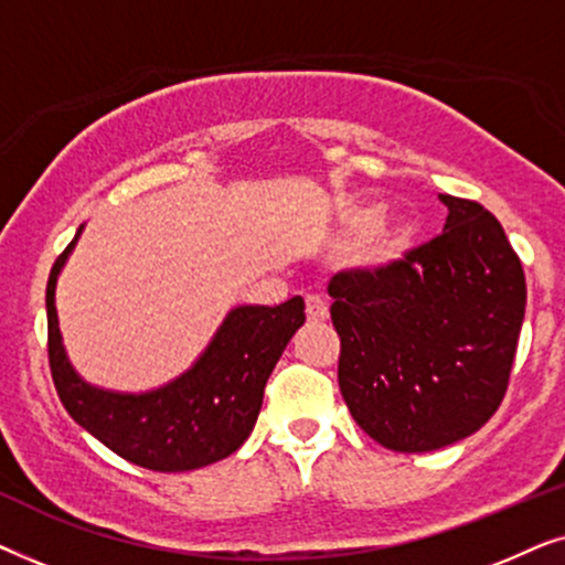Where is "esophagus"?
<instances>
[{
	"label": "esophagus",
	"mask_w": 565,
	"mask_h": 565,
	"mask_svg": "<svg viewBox=\"0 0 565 565\" xmlns=\"http://www.w3.org/2000/svg\"><path fill=\"white\" fill-rule=\"evenodd\" d=\"M306 316H308V321H311V323L327 321V319H329V306H327V300L319 298V296H308V298H306Z\"/></svg>",
	"instance_id": "esophagus-1"
}]
</instances>
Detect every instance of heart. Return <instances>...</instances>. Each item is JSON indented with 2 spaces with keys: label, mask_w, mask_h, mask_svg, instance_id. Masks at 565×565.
I'll list each match as a JSON object with an SVG mask.
<instances>
[{
  "label": "heart",
  "mask_w": 565,
  "mask_h": 565,
  "mask_svg": "<svg viewBox=\"0 0 565 565\" xmlns=\"http://www.w3.org/2000/svg\"><path fill=\"white\" fill-rule=\"evenodd\" d=\"M342 228L350 236H367L377 228V223L383 221V205L381 203H354L347 205L342 215ZM419 221L412 218V215H401L388 226H383L377 234L373 236V244H370L367 252V262L375 269H396L398 265L412 257V252L416 249V242H419Z\"/></svg>",
  "instance_id": "obj_1"
}]
</instances>
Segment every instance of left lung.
Masks as SVG:
<instances>
[{
  "label": "left lung",
  "mask_w": 565,
  "mask_h": 565,
  "mask_svg": "<svg viewBox=\"0 0 565 565\" xmlns=\"http://www.w3.org/2000/svg\"><path fill=\"white\" fill-rule=\"evenodd\" d=\"M439 200L443 234L404 265L329 282L339 391L352 419L396 452L439 450L497 414L527 306L501 223L473 200Z\"/></svg>",
  "instance_id": "left-lung-1"
}]
</instances>
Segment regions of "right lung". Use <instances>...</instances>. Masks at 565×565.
Instances as JSON below:
<instances>
[{
	"label": "right lung",
	"mask_w": 565,
	"mask_h": 565,
	"mask_svg": "<svg viewBox=\"0 0 565 565\" xmlns=\"http://www.w3.org/2000/svg\"><path fill=\"white\" fill-rule=\"evenodd\" d=\"M82 231L84 223L53 265L45 288L51 375L68 416L115 455L159 473H182L228 458L252 435L267 377L303 327V298L296 296L275 308H231L195 365L161 388H97L68 362L56 313L58 275Z\"/></svg>",
	"instance_id": "add662e5"
}]
</instances>
